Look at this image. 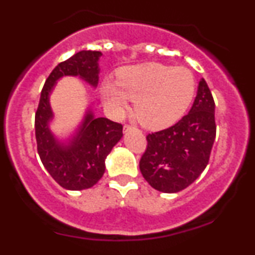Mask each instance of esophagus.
Listing matches in <instances>:
<instances>
[{
	"mask_svg": "<svg viewBox=\"0 0 255 255\" xmlns=\"http://www.w3.org/2000/svg\"><path fill=\"white\" fill-rule=\"evenodd\" d=\"M131 129H134V127H131V126H128V125H125V127H124L125 133H127V131H129Z\"/></svg>",
	"mask_w": 255,
	"mask_h": 255,
	"instance_id": "34e87169",
	"label": "esophagus"
}]
</instances>
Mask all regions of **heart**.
I'll return each mask as SVG.
<instances>
[{
	"mask_svg": "<svg viewBox=\"0 0 255 255\" xmlns=\"http://www.w3.org/2000/svg\"><path fill=\"white\" fill-rule=\"evenodd\" d=\"M195 93V78L184 67L146 63L119 72L116 83L105 81V105L121 114L134 101V114L145 127L160 129L177 121L188 109Z\"/></svg>",
	"mask_w": 255,
	"mask_h": 255,
	"instance_id": "1",
	"label": "heart"
}]
</instances>
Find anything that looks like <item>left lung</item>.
Masks as SVG:
<instances>
[{
	"label": "left lung",
	"instance_id": "8db88e82",
	"mask_svg": "<svg viewBox=\"0 0 255 255\" xmlns=\"http://www.w3.org/2000/svg\"><path fill=\"white\" fill-rule=\"evenodd\" d=\"M215 137V101L201 79L189 113L171 127L146 136L147 147L140 159V171L157 191H182L209 164Z\"/></svg>",
	"mask_w": 255,
	"mask_h": 255
}]
</instances>
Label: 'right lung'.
<instances>
[{
    "label": "right lung",
    "mask_w": 255,
    "mask_h": 255,
    "mask_svg": "<svg viewBox=\"0 0 255 255\" xmlns=\"http://www.w3.org/2000/svg\"><path fill=\"white\" fill-rule=\"evenodd\" d=\"M101 51L83 50L58 63L50 73L40 93L34 119L37 150L44 168L56 182L68 191L91 188L105 171V158L121 140L122 125L105 118H95L89 109L77 131L67 141L54 135L49 124L54 119L50 93L63 77H79L97 87Z\"/></svg>",
    "instance_id": "add662e5"
}]
</instances>
